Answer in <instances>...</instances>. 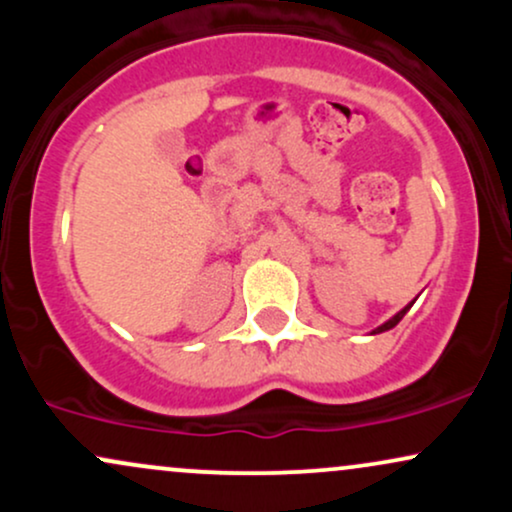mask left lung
I'll list each match as a JSON object with an SVG mask.
<instances>
[{
  "label": "left lung",
  "mask_w": 512,
  "mask_h": 512,
  "mask_svg": "<svg viewBox=\"0 0 512 512\" xmlns=\"http://www.w3.org/2000/svg\"><path fill=\"white\" fill-rule=\"evenodd\" d=\"M409 308H411V303L407 305V308H402V310H399V313H397L395 317H392V320H387V322H385V325H380V327H378V330H373V334H378V332H387V330H392V327H395V325H397V322H399V320H402V317H404V315H407V310H409Z\"/></svg>",
  "instance_id": "left-lung-1"
}]
</instances>
